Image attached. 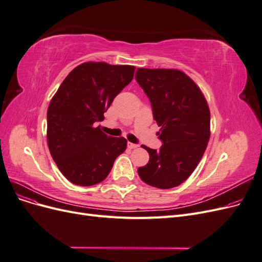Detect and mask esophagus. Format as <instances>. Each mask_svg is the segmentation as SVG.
<instances>
[{"label": "esophagus", "mask_w": 262, "mask_h": 262, "mask_svg": "<svg viewBox=\"0 0 262 262\" xmlns=\"http://www.w3.org/2000/svg\"><path fill=\"white\" fill-rule=\"evenodd\" d=\"M139 145L138 144H136V143H131V142H128V147L129 148H137Z\"/></svg>", "instance_id": "obj_1"}]
</instances>
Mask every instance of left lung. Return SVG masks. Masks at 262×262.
Listing matches in <instances>:
<instances>
[{
	"mask_svg": "<svg viewBox=\"0 0 262 262\" xmlns=\"http://www.w3.org/2000/svg\"><path fill=\"white\" fill-rule=\"evenodd\" d=\"M136 80L161 126L160 149L143 146L149 161L138 168L145 184L169 189L182 184L201 161L210 139V109L203 94L184 72L168 69L137 70Z\"/></svg>",
	"mask_w": 262,
	"mask_h": 262,
	"instance_id": "1",
	"label": "left lung"
}]
</instances>
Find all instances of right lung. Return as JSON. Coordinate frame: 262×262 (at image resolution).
<instances>
[{"label":"right lung","mask_w":262,"mask_h":262,"mask_svg":"<svg viewBox=\"0 0 262 262\" xmlns=\"http://www.w3.org/2000/svg\"><path fill=\"white\" fill-rule=\"evenodd\" d=\"M132 66L82 63L64 78L47 113V140L53 161L68 180L93 186L104 180L126 148L124 138L95 128L113 100L133 78Z\"/></svg>","instance_id":"add662e5"}]
</instances>
